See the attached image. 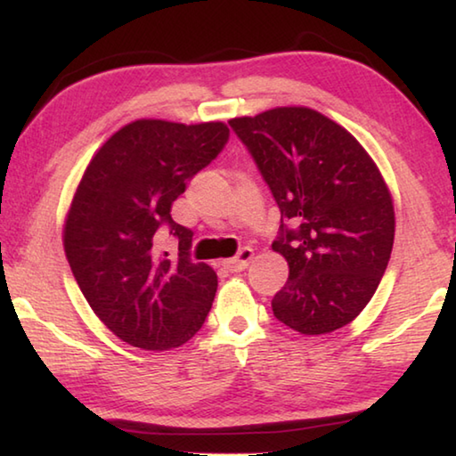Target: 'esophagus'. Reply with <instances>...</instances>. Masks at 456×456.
Returning <instances> with one entry per match:
<instances>
[{
	"mask_svg": "<svg viewBox=\"0 0 456 456\" xmlns=\"http://www.w3.org/2000/svg\"><path fill=\"white\" fill-rule=\"evenodd\" d=\"M252 258H254V250L252 248H242L240 252L236 254L234 258L224 260L222 266L226 268V270H230V273H242V270L248 268Z\"/></svg>",
	"mask_w": 456,
	"mask_h": 456,
	"instance_id": "1",
	"label": "esophagus"
}]
</instances>
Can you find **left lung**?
Wrapping results in <instances>:
<instances>
[{
  "label": "left lung",
  "instance_id": "1",
  "mask_svg": "<svg viewBox=\"0 0 456 456\" xmlns=\"http://www.w3.org/2000/svg\"><path fill=\"white\" fill-rule=\"evenodd\" d=\"M238 138L273 190L289 262L276 292L278 321L300 334L338 330L362 313L388 266L395 242L393 196L361 142L305 106L232 118Z\"/></svg>",
  "mask_w": 456,
  "mask_h": 456
}]
</instances>
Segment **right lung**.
<instances>
[{"label": "right lung", "instance_id": "1", "mask_svg": "<svg viewBox=\"0 0 456 456\" xmlns=\"http://www.w3.org/2000/svg\"><path fill=\"white\" fill-rule=\"evenodd\" d=\"M228 135L224 122L135 119L103 142L77 183L63 250L87 305L127 345L178 348L210 313L218 276L188 258L194 234L170 210ZM162 225L179 238L175 261L157 246Z\"/></svg>", "mask_w": 456, "mask_h": 456}]
</instances>
